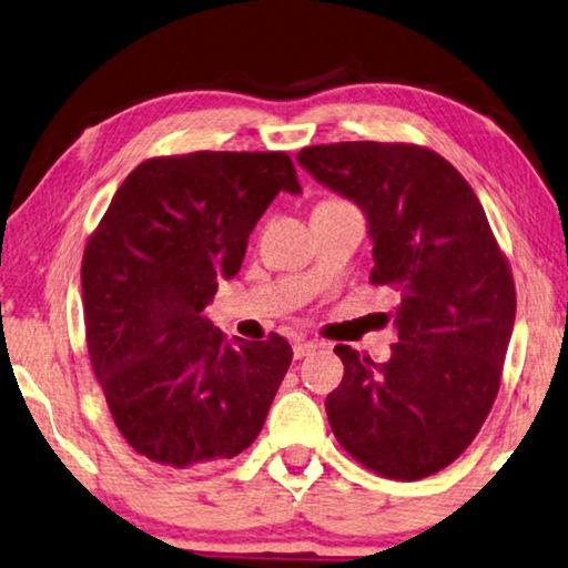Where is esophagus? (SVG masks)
I'll return each instance as SVG.
<instances>
[{
	"mask_svg": "<svg viewBox=\"0 0 568 568\" xmlns=\"http://www.w3.org/2000/svg\"><path fill=\"white\" fill-rule=\"evenodd\" d=\"M315 349H317V343H311V339H297V343L293 345V355H295V359H301V357L313 355Z\"/></svg>",
	"mask_w": 568,
	"mask_h": 568,
	"instance_id": "esophagus-1",
	"label": "esophagus"
}]
</instances>
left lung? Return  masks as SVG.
<instances>
[{
	"instance_id": "left-lung-1",
	"label": "left lung",
	"mask_w": 568,
	"mask_h": 568,
	"mask_svg": "<svg viewBox=\"0 0 568 568\" xmlns=\"http://www.w3.org/2000/svg\"><path fill=\"white\" fill-rule=\"evenodd\" d=\"M297 163L367 219L375 285L395 287L397 343L377 365L349 345L329 427L383 477L422 479L477 437L499 392L517 293L471 185L409 143L307 146Z\"/></svg>"
}]
</instances>
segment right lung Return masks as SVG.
Here are the masks:
<instances>
[{"mask_svg":"<svg viewBox=\"0 0 568 568\" xmlns=\"http://www.w3.org/2000/svg\"><path fill=\"white\" fill-rule=\"evenodd\" d=\"M281 191H303L287 153L151 159L119 185L89 239L91 367L121 435L163 467H209L248 449L291 367L285 337L231 343L205 315Z\"/></svg>","mask_w":568,"mask_h":568,"instance_id":"1","label":"right lung"}]
</instances>
